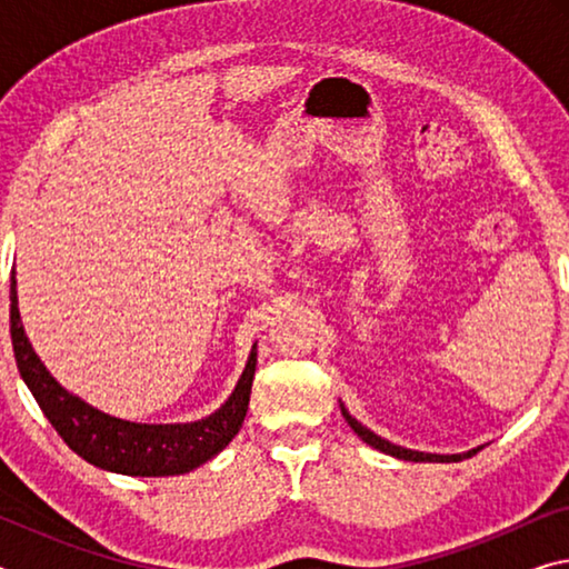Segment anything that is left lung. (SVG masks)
I'll list each match as a JSON object with an SVG mask.
<instances>
[{
  "mask_svg": "<svg viewBox=\"0 0 569 569\" xmlns=\"http://www.w3.org/2000/svg\"><path fill=\"white\" fill-rule=\"evenodd\" d=\"M341 413H343V419L349 421V427L366 441V445L373 447V449H379V451H383V455L397 457V459H407V461H447V465H449V461H461V459H467V457H475L477 451L481 449V447H477V449H471V451H465V455H427V451L403 449V447L391 445V441H387V439H381L379 435H373L371 429H366L361 421H356V419L351 417V413L346 411L343 407H341Z\"/></svg>",
  "mask_w": 569,
  "mask_h": 569,
  "instance_id": "1",
  "label": "left lung"
}]
</instances>
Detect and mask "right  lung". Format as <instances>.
I'll return each instance as SVG.
<instances>
[{
	"label": "right lung",
	"instance_id": "1",
	"mask_svg": "<svg viewBox=\"0 0 569 569\" xmlns=\"http://www.w3.org/2000/svg\"><path fill=\"white\" fill-rule=\"evenodd\" d=\"M17 281L12 276L9 291V331H12L14 359L19 373L32 397L40 403L57 435L64 439L74 455L90 465L118 471L128 477H172L206 465L243 427L250 387L256 377V346L248 356L243 377L238 379L233 393L216 413L190 423H134L98 411L80 397H72L44 369L40 356L27 339L17 308Z\"/></svg>",
	"mask_w": 569,
	"mask_h": 569
}]
</instances>
